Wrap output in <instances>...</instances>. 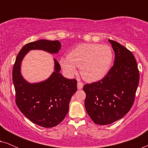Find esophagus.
Instances as JSON below:
<instances>
[{
	"label": "esophagus",
	"mask_w": 148,
	"mask_h": 148,
	"mask_svg": "<svg viewBox=\"0 0 148 148\" xmlns=\"http://www.w3.org/2000/svg\"><path fill=\"white\" fill-rule=\"evenodd\" d=\"M83 87H84V84H83V83L81 82H77V88L79 89V90H81V89H82Z\"/></svg>",
	"instance_id": "obj_1"
}]
</instances>
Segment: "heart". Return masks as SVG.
<instances>
[{"mask_svg": "<svg viewBox=\"0 0 148 148\" xmlns=\"http://www.w3.org/2000/svg\"><path fill=\"white\" fill-rule=\"evenodd\" d=\"M113 52L108 45L99 44H79L71 50L67 57L60 58L59 63L64 71L71 76L80 67L82 77L88 82L102 79L110 70Z\"/></svg>", "mask_w": 148, "mask_h": 148, "instance_id": "1", "label": "heart"}]
</instances>
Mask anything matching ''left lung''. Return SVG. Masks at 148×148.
I'll return each instance as SVG.
<instances>
[{
    "instance_id": "1",
    "label": "left lung",
    "mask_w": 148,
    "mask_h": 148,
    "mask_svg": "<svg viewBox=\"0 0 148 148\" xmlns=\"http://www.w3.org/2000/svg\"><path fill=\"white\" fill-rule=\"evenodd\" d=\"M114 52L112 67L102 79L84 86L85 107L94 123L110 125L130 110L139 81L136 60L132 52L108 40Z\"/></svg>"
}]
</instances>
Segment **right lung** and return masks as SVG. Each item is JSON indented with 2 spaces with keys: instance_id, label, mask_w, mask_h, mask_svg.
<instances>
[{
  "instance_id": "obj_1",
  "label": "right lung",
  "mask_w": 148,
  "mask_h": 148,
  "mask_svg": "<svg viewBox=\"0 0 148 148\" xmlns=\"http://www.w3.org/2000/svg\"><path fill=\"white\" fill-rule=\"evenodd\" d=\"M60 47L58 40H40L25 44L18 54L13 69L17 106L32 123L45 128L56 126L66 116L71 98L77 90V82L64 77L60 73L59 63L54 58V71L51 75L43 82L30 84L21 75V62L32 50L56 54Z\"/></svg>"
}]
</instances>
